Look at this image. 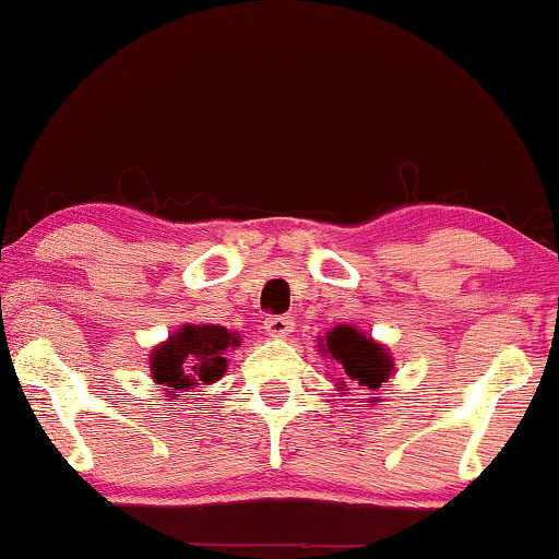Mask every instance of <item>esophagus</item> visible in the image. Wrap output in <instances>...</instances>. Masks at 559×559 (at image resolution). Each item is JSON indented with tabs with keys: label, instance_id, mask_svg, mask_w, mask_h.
<instances>
[{
	"label": "esophagus",
	"instance_id": "1",
	"mask_svg": "<svg viewBox=\"0 0 559 559\" xmlns=\"http://www.w3.org/2000/svg\"><path fill=\"white\" fill-rule=\"evenodd\" d=\"M293 318L289 316H270L264 318V331L272 335V338H287V333H293Z\"/></svg>",
	"mask_w": 559,
	"mask_h": 559
}]
</instances>
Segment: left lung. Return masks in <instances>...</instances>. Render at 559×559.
I'll list each match as a JSON object with an SVG mask.
<instances>
[{"mask_svg":"<svg viewBox=\"0 0 559 559\" xmlns=\"http://www.w3.org/2000/svg\"><path fill=\"white\" fill-rule=\"evenodd\" d=\"M320 354L331 356L338 364V389L346 392V386H364L377 392L381 381H386L394 373V361L389 350L369 335H364L358 328L335 325L318 343ZM369 402H377V396Z\"/></svg>","mask_w":559,"mask_h":559,"instance_id":"obj_1","label":"left lung"}]
</instances>
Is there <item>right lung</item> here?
Segmentation results:
<instances>
[{
  "label": "right lung",
  "mask_w": 559,
  "mask_h": 559,
  "mask_svg": "<svg viewBox=\"0 0 559 559\" xmlns=\"http://www.w3.org/2000/svg\"><path fill=\"white\" fill-rule=\"evenodd\" d=\"M241 343L239 333L224 325H182L165 343L152 348L150 371L157 384L175 392H188L198 384H213L226 371V350Z\"/></svg>",
  "instance_id": "right-lung-1"
}]
</instances>
